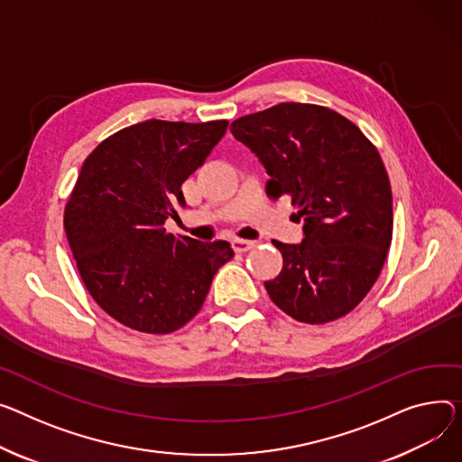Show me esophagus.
Returning a JSON list of instances; mask_svg holds the SVG:
<instances>
[{"instance_id":"34e87169","label":"esophagus","mask_w":462,"mask_h":462,"mask_svg":"<svg viewBox=\"0 0 462 462\" xmlns=\"http://www.w3.org/2000/svg\"><path fill=\"white\" fill-rule=\"evenodd\" d=\"M254 245H256L254 241H247V239H234V241H232V247H234V251H236V253H239V254L251 251V249L254 247Z\"/></svg>"}]
</instances>
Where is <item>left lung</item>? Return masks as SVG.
Here are the masks:
<instances>
[{
	"instance_id": "1",
	"label": "left lung",
	"mask_w": 462,
	"mask_h": 462,
	"mask_svg": "<svg viewBox=\"0 0 462 462\" xmlns=\"http://www.w3.org/2000/svg\"><path fill=\"white\" fill-rule=\"evenodd\" d=\"M267 180L265 193L290 197L304 239L273 241L284 265L265 282L271 300L300 323L349 314L375 284L392 243V189L384 163L351 120L328 107L286 102L232 122Z\"/></svg>"
}]
</instances>
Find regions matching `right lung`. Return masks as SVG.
<instances>
[{
	"label": "right lung",
	"instance_id": "right-lung-1",
	"mask_svg": "<svg viewBox=\"0 0 462 462\" xmlns=\"http://www.w3.org/2000/svg\"><path fill=\"white\" fill-rule=\"evenodd\" d=\"M228 120H144L88 153L65 208V232L81 281L113 319L169 334L202 309L213 274L232 260L228 241L169 234L186 204L181 183L226 134Z\"/></svg>",
	"mask_w": 462,
	"mask_h": 462
}]
</instances>
